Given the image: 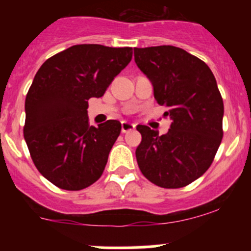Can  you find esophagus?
Segmentation results:
<instances>
[{
    "mask_svg": "<svg viewBox=\"0 0 251 251\" xmlns=\"http://www.w3.org/2000/svg\"><path fill=\"white\" fill-rule=\"evenodd\" d=\"M133 128H135V124L128 123V121H123V123H121V131H123L124 133L130 132Z\"/></svg>",
    "mask_w": 251,
    "mask_h": 251,
    "instance_id": "1",
    "label": "esophagus"
}]
</instances>
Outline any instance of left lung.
Segmentation results:
<instances>
[{"label": "left lung", "mask_w": 251, "mask_h": 251, "mask_svg": "<svg viewBox=\"0 0 251 251\" xmlns=\"http://www.w3.org/2000/svg\"><path fill=\"white\" fill-rule=\"evenodd\" d=\"M135 62L171 119L161 136L137 126L141 173L163 188L188 186L210 168L224 136V100L214 74L203 60L175 46L135 48Z\"/></svg>", "instance_id": "obj_1"}]
</instances>
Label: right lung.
I'll list each match as a JSON object with an SVG mask.
<instances>
[{
	"mask_svg": "<svg viewBox=\"0 0 251 251\" xmlns=\"http://www.w3.org/2000/svg\"><path fill=\"white\" fill-rule=\"evenodd\" d=\"M131 58V47L75 45L35 75L25 98L24 138L36 169L54 186L80 191L102 176L121 124L90 126L88 100L102 97Z\"/></svg>",
	"mask_w": 251,
	"mask_h": 251,
	"instance_id": "obj_1",
	"label": "right lung"
}]
</instances>
